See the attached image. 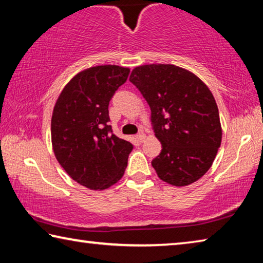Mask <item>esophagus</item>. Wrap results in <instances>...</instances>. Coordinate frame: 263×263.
Instances as JSON below:
<instances>
[{
	"label": "esophagus",
	"instance_id": "34e87169",
	"mask_svg": "<svg viewBox=\"0 0 263 263\" xmlns=\"http://www.w3.org/2000/svg\"><path fill=\"white\" fill-rule=\"evenodd\" d=\"M137 138H138V140H139L140 142H142L145 140V138H146V135L144 133V131H140L139 133H138L137 135Z\"/></svg>",
	"mask_w": 263,
	"mask_h": 263
}]
</instances>
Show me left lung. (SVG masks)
Masks as SVG:
<instances>
[{
	"instance_id": "left-lung-1",
	"label": "left lung",
	"mask_w": 263,
	"mask_h": 263,
	"mask_svg": "<svg viewBox=\"0 0 263 263\" xmlns=\"http://www.w3.org/2000/svg\"><path fill=\"white\" fill-rule=\"evenodd\" d=\"M130 81L151 108L162 149L152 166L175 186L194 183L212 166L221 142V125L212 92L194 73L175 65L136 67Z\"/></svg>"
}]
</instances>
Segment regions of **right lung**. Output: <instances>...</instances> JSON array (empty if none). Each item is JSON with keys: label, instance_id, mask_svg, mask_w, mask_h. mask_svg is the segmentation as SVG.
<instances>
[{"label": "right lung", "instance_id": "add662e5", "mask_svg": "<svg viewBox=\"0 0 263 263\" xmlns=\"http://www.w3.org/2000/svg\"><path fill=\"white\" fill-rule=\"evenodd\" d=\"M128 74L116 65L84 69L66 84L53 109V152L66 173L88 189L117 183L127 166L133 145L114 135L108 108Z\"/></svg>", "mask_w": 263, "mask_h": 263}]
</instances>
